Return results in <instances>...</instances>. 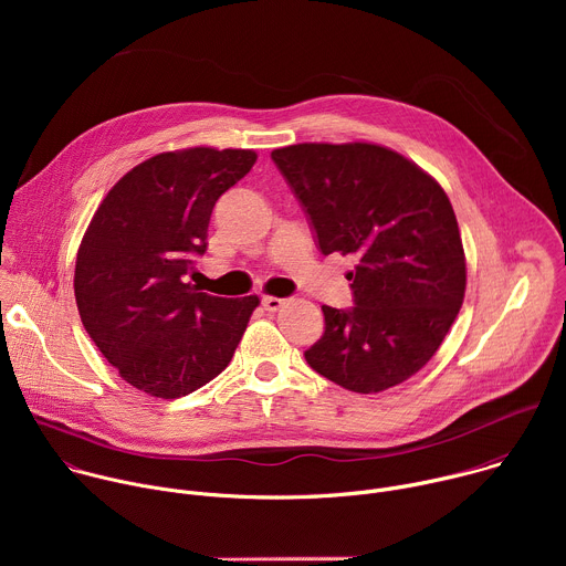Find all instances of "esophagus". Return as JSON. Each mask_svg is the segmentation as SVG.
<instances>
[{
  "instance_id": "1",
  "label": "esophagus",
  "mask_w": 566,
  "mask_h": 566,
  "mask_svg": "<svg viewBox=\"0 0 566 566\" xmlns=\"http://www.w3.org/2000/svg\"><path fill=\"white\" fill-rule=\"evenodd\" d=\"M262 306H264L266 311H280V308L284 306V300H282V297H275V295H266V297L262 300Z\"/></svg>"
}]
</instances>
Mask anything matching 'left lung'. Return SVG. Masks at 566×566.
Here are the masks:
<instances>
[{"label":"left lung","mask_w":566,"mask_h":566,"mask_svg":"<svg viewBox=\"0 0 566 566\" xmlns=\"http://www.w3.org/2000/svg\"><path fill=\"white\" fill-rule=\"evenodd\" d=\"M322 255H356L352 308L322 306L325 334L306 363L336 385L376 394L437 354L463 304L465 255L443 188L374 143H297L271 151Z\"/></svg>","instance_id":"1"}]
</instances>
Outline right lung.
Listing matches in <instances>:
<instances>
[{"label":"right lung","mask_w":566,"mask_h":566,"mask_svg":"<svg viewBox=\"0 0 566 566\" xmlns=\"http://www.w3.org/2000/svg\"><path fill=\"white\" fill-rule=\"evenodd\" d=\"M255 160L253 149L156 154L107 192L77 249L80 319L120 378L149 396L179 398L219 376L260 304L186 282L217 199Z\"/></svg>","instance_id":"obj_1"}]
</instances>
